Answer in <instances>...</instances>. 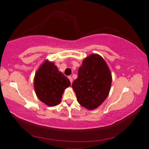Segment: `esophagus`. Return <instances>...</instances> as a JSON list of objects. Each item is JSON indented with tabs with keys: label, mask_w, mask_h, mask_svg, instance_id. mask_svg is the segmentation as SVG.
I'll list each match as a JSON object with an SVG mask.
<instances>
[{
	"label": "esophagus",
	"mask_w": 149,
	"mask_h": 149,
	"mask_svg": "<svg viewBox=\"0 0 149 149\" xmlns=\"http://www.w3.org/2000/svg\"><path fill=\"white\" fill-rule=\"evenodd\" d=\"M68 79H70V82H71V84H72V82H73V79H72V77L71 76H69V77H68Z\"/></svg>",
	"instance_id": "esophagus-1"
}]
</instances>
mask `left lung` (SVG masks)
Segmentation results:
<instances>
[{"label":"left lung","mask_w":149,"mask_h":149,"mask_svg":"<svg viewBox=\"0 0 149 149\" xmlns=\"http://www.w3.org/2000/svg\"><path fill=\"white\" fill-rule=\"evenodd\" d=\"M112 84V74L104 58L91 54L83 60L72 88L80 105L88 110L98 108L107 99Z\"/></svg>","instance_id":"1"}]
</instances>
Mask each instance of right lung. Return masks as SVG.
<instances>
[{
  "instance_id": "add662e5",
  "label": "right lung",
  "mask_w": 149,
  "mask_h": 149,
  "mask_svg": "<svg viewBox=\"0 0 149 149\" xmlns=\"http://www.w3.org/2000/svg\"><path fill=\"white\" fill-rule=\"evenodd\" d=\"M70 81L60 72L53 62L46 60L40 65L34 77V89L38 99L49 107L61 102L64 90Z\"/></svg>"
}]
</instances>
